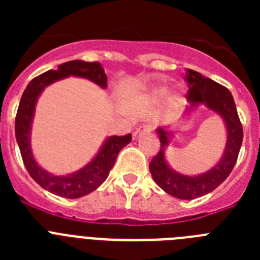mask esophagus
Listing matches in <instances>:
<instances>
[{
	"label": "esophagus",
	"instance_id": "1",
	"mask_svg": "<svg viewBox=\"0 0 260 260\" xmlns=\"http://www.w3.org/2000/svg\"><path fill=\"white\" fill-rule=\"evenodd\" d=\"M150 132H152V126L141 125L135 128V132L133 133V137H134V139H138V138L141 137V135L147 134V133H150Z\"/></svg>",
	"mask_w": 260,
	"mask_h": 260
}]
</instances>
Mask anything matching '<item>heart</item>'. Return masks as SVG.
I'll list each match as a JSON object with an SVG mask.
<instances>
[{"label": "heart", "instance_id": "obj_1", "mask_svg": "<svg viewBox=\"0 0 260 260\" xmlns=\"http://www.w3.org/2000/svg\"><path fill=\"white\" fill-rule=\"evenodd\" d=\"M165 93H167V88H165V87H156V88H153L152 91L148 93V96H150L151 99H160L162 98ZM176 102H178V99H176Z\"/></svg>", "mask_w": 260, "mask_h": 260}]
</instances>
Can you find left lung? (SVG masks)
<instances>
[{
  "label": "left lung",
  "mask_w": 260,
  "mask_h": 260,
  "mask_svg": "<svg viewBox=\"0 0 260 260\" xmlns=\"http://www.w3.org/2000/svg\"><path fill=\"white\" fill-rule=\"evenodd\" d=\"M186 80L189 83L186 100L191 104L189 109L198 104H206L224 118L228 130V142L224 156L219 164L202 176L189 177L173 172L168 167L164 158V147L168 144V133L160 127L157 133L161 146L157 155L153 156L151 160L150 172L153 181L165 192L178 199L191 201L213 191L226 180V177L233 171L234 164L237 161L243 139V130L233 96L226 87L216 83L215 80L210 78H204L201 73L190 69L186 71Z\"/></svg>",
  "instance_id": "left-lung-1"
}]
</instances>
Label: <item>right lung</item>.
Instances as JSON below:
<instances>
[{
	"label": "right lung",
	"mask_w": 260,
	"mask_h": 260,
	"mask_svg": "<svg viewBox=\"0 0 260 260\" xmlns=\"http://www.w3.org/2000/svg\"><path fill=\"white\" fill-rule=\"evenodd\" d=\"M69 75L87 78L99 86H102L103 88L107 87V75L100 62H86L75 59V61L62 63L57 70L45 71L29 82L20 98L17 117H15V137H17L23 162L29 176L43 189L48 190L52 194L75 199L89 194L107 180L110 169L116 162L118 152L132 141V134L121 135V137L114 135V137L108 138L103 144L100 152L96 155L92 161L70 176H53L45 172L44 169H41L36 164L31 152V146H29V132H31V122L36 100L45 87Z\"/></svg>",
	"instance_id": "right-lung-1"
}]
</instances>
